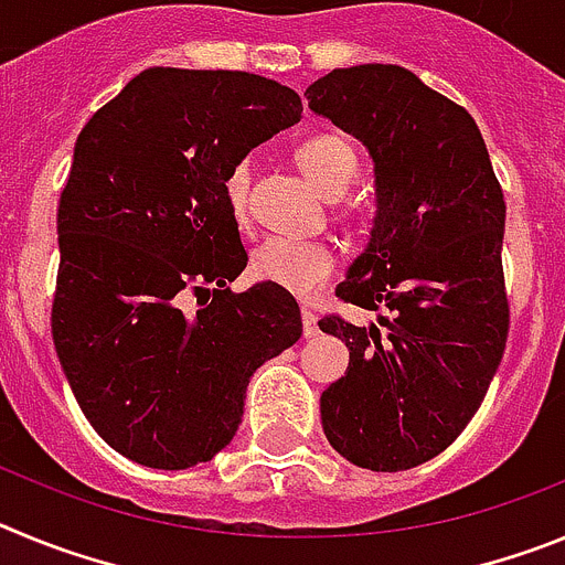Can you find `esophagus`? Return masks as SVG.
Masks as SVG:
<instances>
[{"instance_id":"1","label":"esophagus","mask_w":565,"mask_h":565,"mask_svg":"<svg viewBox=\"0 0 565 565\" xmlns=\"http://www.w3.org/2000/svg\"><path fill=\"white\" fill-rule=\"evenodd\" d=\"M317 322H319L317 311H313L311 306H302V333H306V339L317 337V333H319Z\"/></svg>"}]
</instances>
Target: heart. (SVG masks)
Listing matches in <instances>:
<instances>
[{
    "label": "heart",
    "instance_id": "1",
    "mask_svg": "<svg viewBox=\"0 0 565 565\" xmlns=\"http://www.w3.org/2000/svg\"><path fill=\"white\" fill-rule=\"evenodd\" d=\"M297 163L306 172L308 181L317 186L328 201H337L353 186L359 174V161L353 147L344 138L331 132H319L306 138L297 147ZM246 167H234L226 174L223 192L226 203L237 221L246 217ZM337 271V254L322 239H291L268 237L252 254V274L263 282L286 288L297 297H313L328 286V279Z\"/></svg>",
    "mask_w": 565,
    "mask_h": 565
}]
</instances>
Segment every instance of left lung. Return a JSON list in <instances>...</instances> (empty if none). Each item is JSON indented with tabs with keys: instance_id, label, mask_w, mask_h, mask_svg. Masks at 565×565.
Segmentation results:
<instances>
[{
	"instance_id": "left-lung-1",
	"label": "left lung",
	"mask_w": 565,
	"mask_h": 565,
	"mask_svg": "<svg viewBox=\"0 0 565 565\" xmlns=\"http://www.w3.org/2000/svg\"><path fill=\"white\" fill-rule=\"evenodd\" d=\"M306 96L362 141L376 174L371 239L337 294L379 311L383 328L319 319L351 351L344 376L319 398L322 430L356 467L398 472L461 436L501 364L507 203L472 115L411 70H333Z\"/></svg>"
}]
</instances>
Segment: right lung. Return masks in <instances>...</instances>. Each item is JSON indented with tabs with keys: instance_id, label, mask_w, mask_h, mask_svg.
<instances>
[{
	"instance_id": "right-lung-1",
	"label": "right lung",
	"mask_w": 565,
	"mask_h": 565,
	"mask_svg": "<svg viewBox=\"0 0 565 565\" xmlns=\"http://www.w3.org/2000/svg\"><path fill=\"white\" fill-rule=\"evenodd\" d=\"M299 115L297 93L271 78L149 67L78 135L50 326L78 407L129 461H212L243 422L254 371L302 337L286 288H228L248 254L223 192ZM186 290L213 299L183 315Z\"/></svg>"
}]
</instances>
